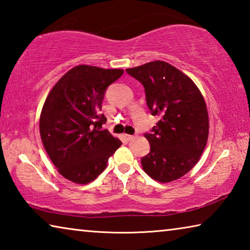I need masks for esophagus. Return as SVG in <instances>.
I'll list each match as a JSON object with an SVG mask.
<instances>
[{
    "label": "esophagus",
    "instance_id": "34e87169",
    "mask_svg": "<svg viewBox=\"0 0 250 250\" xmlns=\"http://www.w3.org/2000/svg\"><path fill=\"white\" fill-rule=\"evenodd\" d=\"M122 137H124V139H125L126 142H129V141L133 140V139H134L133 135H130V134H124V135H122Z\"/></svg>",
    "mask_w": 250,
    "mask_h": 250
}]
</instances>
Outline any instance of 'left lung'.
I'll return each instance as SVG.
<instances>
[{
  "mask_svg": "<svg viewBox=\"0 0 250 250\" xmlns=\"http://www.w3.org/2000/svg\"><path fill=\"white\" fill-rule=\"evenodd\" d=\"M145 87L147 108L160 116L145 137L150 152L141 166L152 179L168 183L191 171L208 139L204 97L193 80L167 62L155 61L125 69Z\"/></svg>",
  "mask_w": 250,
  "mask_h": 250,
  "instance_id": "8db88e82",
  "label": "left lung"
}]
</instances>
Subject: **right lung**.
<instances>
[{
    "label": "right lung",
    "mask_w": 250,
    "mask_h": 250,
    "mask_svg": "<svg viewBox=\"0 0 250 250\" xmlns=\"http://www.w3.org/2000/svg\"><path fill=\"white\" fill-rule=\"evenodd\" d=\"M122 69L79 65L67 71L52 88L40 118L46 152L59 174L77 184L97 179L122 142L103 130L100 115L105 89Z\"/></svg>",
    "instance_id": "1"
}]
</instances>
